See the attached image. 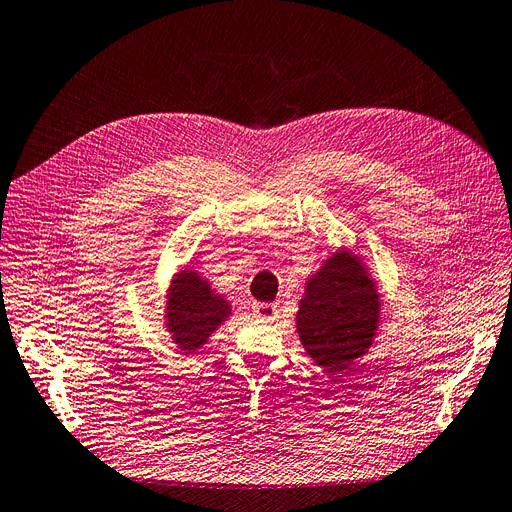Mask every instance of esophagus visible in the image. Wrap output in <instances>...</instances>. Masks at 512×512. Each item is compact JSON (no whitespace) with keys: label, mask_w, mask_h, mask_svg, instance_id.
<instances>
[{"label":"esophagus","mask_w":512,"mask_h":512,"mask_svg":"<svg viewBox=\"0 0 512 512\" xmlns=\"http://www.w3.org/2000/svg\"><path fill=\"white\" fill-rule=\"evenodd\" d=\"M254 317L260 321H273L277 317V306L269 302H258L254 304Z\"/></svg>","instance_id":"obj_1"}]
</instances>
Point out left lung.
I'll list each match as a JSON object with an SVG mask.
<instances>
[{"mask_svg": "<svg viewBox=\"0 0 512 512\" xmlns=\"http://www.w3.org/2000/svg\"><path fill=\"white\" fill-rule=\"evenodd\" d=\"M380 292L365 262L340 248L304 283L296 332L327 374H336L372 349L380 325Z\"/></svg>", "mask_w": 512, "mask_h": 512, "instance_id": "8db88e82", "label": "left lung"}]
</instances>
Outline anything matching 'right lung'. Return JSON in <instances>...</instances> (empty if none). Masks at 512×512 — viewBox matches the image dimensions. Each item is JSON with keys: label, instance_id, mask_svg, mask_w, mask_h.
<instances>
[{"label": "right lung", "instance_id": "add662e5", "mask_svg": "<svg viewBox=\"0 0 512 512\" xmlns=\"http://www.w3.org/2000/svg\"><path fill=\"white\" fill-rule=\"evenodd\" d=\"M231 302L222 294H216L206 277L197 271H178L166 294V327L174 344L182 355L197 353L218 327L227 321L231 313Z\"/></svg>", "mask_w": 512, "mask_h": 512}]
</instances>
